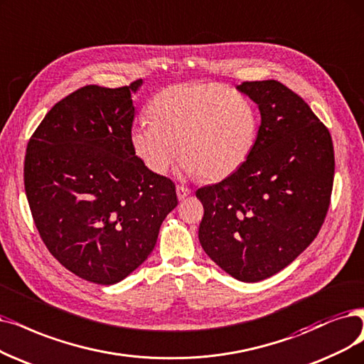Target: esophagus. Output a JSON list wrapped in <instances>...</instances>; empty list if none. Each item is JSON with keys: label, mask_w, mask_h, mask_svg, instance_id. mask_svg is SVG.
Segmentation results:
<instances>
[{"label": "esophagus", "mask_w": 364, "mask_h": 364, "mask_svg": "<svg viewBox=\"0 0 364 364\" xmlns=\"http://www.w3.org/2000/svg\"><path fill=\"white\" fill-rule=\"evenodd\" d=\"M176 194H178V198L179 200H185L188 196L191 194V190L188 186H183V185H178L176 186Z\"/></svg>", "instance_id": "34e87169"}]
</instances>
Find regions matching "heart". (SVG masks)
Returning <instances> with one entry per match:
<instances>
[{
    "instance_id": "1",
    "label": "heart",
    "mask_w": 364,
    "mask_h": 364,
    "mask_svg": "<svg viewBox=\"0 0 364 364\" xmlns=\"http://www.w3.org/2000/svg\"><path fill=\"white\" fill-rule=\"evenodd\" d=\"M146 114L151 122H137L129 140L155 174H164L179 154L190 176L224 179L246 161L257 140L251 101L220 83L168 86L149 101Z\"/></svg>"
}]
</instances>
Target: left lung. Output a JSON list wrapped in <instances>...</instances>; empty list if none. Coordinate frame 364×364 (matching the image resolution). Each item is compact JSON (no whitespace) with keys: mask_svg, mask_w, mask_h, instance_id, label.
Listing matches in <instances>:
<instances>
[{"mask_svg":"<svg viewBox=\"0 0 364 364\" xmlns=\"http://www.w3.org/2000/svg\"><path fill=\"white\" fill-rule=\"evenodd\" d=\"M236 88L258 106L261 125L246 161L197 190L205 208L198 239L232 278L258 282L293 263L316 237L330 205L334 152L326 125L281 82Z\"/></svg>","mask_w":364,"mask_h":364,"instance_id":"obj_1","label":"left lung"}]
</instances>
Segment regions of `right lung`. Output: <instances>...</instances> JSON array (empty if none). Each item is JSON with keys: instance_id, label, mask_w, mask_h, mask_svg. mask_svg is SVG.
<instances>
[{"instance_id": "obj_1", "label": "right lung", "mask_w": 364, "mask_h": 364, "mask_svg": "<svg viewBox=\"0 0 364 364\" xmlns=\"http://www.w3.org/2000/svg\"><path fill=\"white\" fill-rule=\"evenodd\" d=\"M86 85L48 112L26 146L25 193L40 237L79 278L125 279L149 257L176 188L136 155L132 95Z\"/></svg>"}]
</instances>
